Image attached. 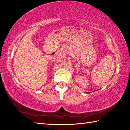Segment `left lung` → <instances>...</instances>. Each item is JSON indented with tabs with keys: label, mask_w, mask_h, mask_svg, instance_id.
I'll use <instances>...</instances> for the list:
<instances>
[{
	"label": "left lung",
	"mask_w": 130,
	"mask_h": 130,
	"mask_svg": "<svg viewBox=\"0 0 130 130\" xmlns=\"http://www.w3.org/2000/svg\"><path fill=\"white\" fill-rule=\"evenodd\" d=\"M87 93H88V92H87Z\"/></svg>",
	"instance_id": "1"
}]
</instances>
